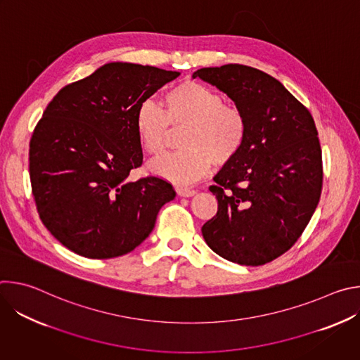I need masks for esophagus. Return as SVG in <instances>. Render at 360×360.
I'll list each match as a JSON object with an SVG mask.
<instances>
[{
    "label": "esophagus",
    "mask_w": 360,
    "mask_h": 360,
    "mask_svg": "<svg viewBox=\"0 0 360 360\" xmlns=\"http://www.w3.org/2000/svg\"><path fill=\"white\" fill-rule=\"evenodd\" d=\"M176 193H178L179 196H192V195L195 193V191H193V189H191V188L178 186V188H176Z\"/></svg>",
    "instance_id": "1"
}]
</instances>
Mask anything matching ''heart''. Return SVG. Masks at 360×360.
I'll return each instance as SVG.
<instances>
[{
  "label": "heart",
  "instance_id": "obj_1",
  "mask_svg": "<svg viewBox=\"0 0 360 360\" xmlns=\"http://www.w3.org/2000/svg\"><path fill=\"white\" fill-rule=\"evenodd\" d=\"M135 129L149 155L167 149L172 128L181 134L182 149L150 164V169L176 184H189L207 174L214 162L224 167L232 162L248 138L245 112L211 86L186 79L164 94V108L153 101L138 105Z\"/></svg>",
  "mask_w": 360,
  "mask_h": 360
}]
</instances>
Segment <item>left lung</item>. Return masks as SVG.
<instances>
[{
	"mask_svg": "<svg viewBox=\"0 0 360 360\" xmlns=\"http://www.w3.org/2000/svg\"><path fill=\"white\" fill-rule=\"evenodd\" d=\"M245 112L239 155L214 176L218 212L202 226L222 258L259 266L279 258L309 224L322 192V149L315 121L276 78L252 67L200 68Z\"/></svg>",
	"mask_w": 360,
	"mask_h": 360,
	"instance_id": "left-lung-1",
	"label": "left lung"
}]
</instances>
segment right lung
I'll return each mask as SVG.
<instances>
[{"label": "right lung", "instance_id": "obj_1", "mask_svg": "<svg viewBox=\"0 0 360 360\" xmlns=\"http://www.w3.org/2000/svg\"><path fill=\"white\" fill-rule=\"evenodd\" d=\"M178 75L111 63L65 85L45 108L30 141L31 191L41 222L70 250L91 259L125 255L175 198L164 178L128 176L143 161L136 108Z\"/></svg>", "mask_w": 360, "mask_h": 360}]
</instances>
